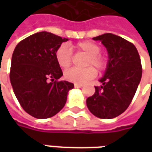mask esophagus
<instances>
[{"label":"esophagus","instance_id":"1","mask_svg":"<svg viewBox=\"0 0 152 152\" xmlns=\"http://www.w3.org/2000/svg\"><path fill=\"white\" fill-rule=\"evenodd\" d=\"M74 86H75L76 88H81V87H83L82 85H79V84H75Z\"/></svg>","mask_w":152,"mask_h":152}]
</instances>
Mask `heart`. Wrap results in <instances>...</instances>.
<instances>
[{
	"label": "heart",
	"mask_w": 152,
	"mask_h": 152,
	"mask_svg": "<svg viewBox=\"0 0 152 152\" xmlns=\"http://www.w3.org/2000/svg\"><path fill=\"white\" fill-rule=\"evenodd\" d=\"M75 48L78 51H81L88 55V58L86 60V66L92 65L99 70L103 69L106 66L105 58L100 55V46L92 41H83L76 44ZM55 58L58 64L62 68L66 69L69 67L72 62V52L70 47L63 44L61 45L55 53ZM97 75V72L94 68L91 66L86 67L84 69H77V68H71L67 70L64 73L65 79L75 84L83 85L88 82L93 78H94Z\"/></svg>",
	"instance_id": "heart-1"
}]
</instances>
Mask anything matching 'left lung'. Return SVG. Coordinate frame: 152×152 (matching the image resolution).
Returning a JSON list of instances; mask_svg holds the SVG:
<instances>
[{"label": "left lung", "mask_w": 152, "mask_h": 152, "mask_svg": "<svg viewBox=\"0 0 152 152\" xmlns=\"http://www.w3.org/2000/svg\"><path fill=\"white\" fill-rule=\"evenodd\" d=\"M104 45L108 54L105 72L99 80L100 87L86 99V105L94 115L112 119L128 108L142 78L141 59L136 47L124 38L105 33L93 38Z\"/></svg>", "instance_id": "left-lung-1"}]
</instances>
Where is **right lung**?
Masks as SVG:
<instances>
[{
    "label": "right lung",
    "instance_id": "1",
    "mask_svg": "<svg viewBox=\"0 0 152 152\" xmlns=\"http://www.w3.org/2000/svg\"><path fill=\"white\" fill-rule=\"evenodd\" d=\"M67 40L39 31L20 41L14 50L10 83L22 107L33 117L46 119L56 115L65 106L68 91L74 88L72 83L57 81L63 72L55 53Z\"/></svg>",
    "mask_w": 152,
    "mask_h": 152
}]
</instances>
